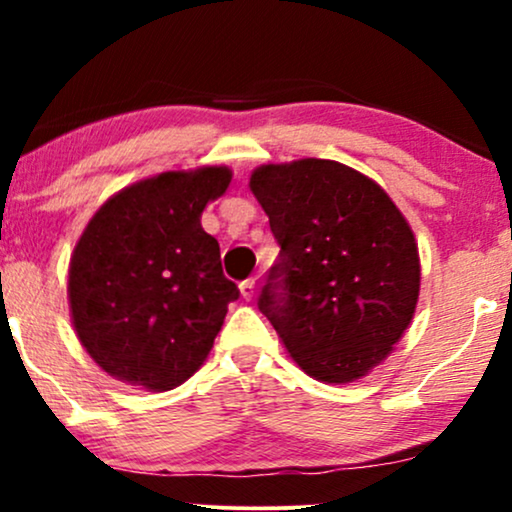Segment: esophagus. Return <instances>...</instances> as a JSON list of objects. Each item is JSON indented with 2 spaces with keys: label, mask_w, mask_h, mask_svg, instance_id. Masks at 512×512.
<instances>
[{
  "label": "esophagus",
  "mask_w": 512,
  "mask_h": 512,
  "mask_svg": "<svg viewBox=\"0 0 512 512\" xmlns=\"http://www.w3.org/2000/svg\"><path fill=\"white\" fill-rule=\"evenodd\" d=\"M240 293H243L245 301H250V298L255 296V279H245V281H240Z\"/></svg>",
  "instance_id": "34e87169"
}]
</instances>
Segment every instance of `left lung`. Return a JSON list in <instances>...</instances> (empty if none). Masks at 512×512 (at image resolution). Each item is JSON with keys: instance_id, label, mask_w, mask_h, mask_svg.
<instances>
[{"instance_id": "obj_1", "label": "left lung", "mask_w": 512, "mask_h": 512, "mask_svg": "<svg viewBox=\"0 0 512 512\" xmlns=\"http://www.w3.org/2000/svg\"><path fill=\"white\" fill-rule=\"evenodd\" d=\"M250 190L281 248L257 308L308 375L322 383L366 375L419 301L409 223L373 180L325 158L257 168Z\"/></svg>"}]
</instances>
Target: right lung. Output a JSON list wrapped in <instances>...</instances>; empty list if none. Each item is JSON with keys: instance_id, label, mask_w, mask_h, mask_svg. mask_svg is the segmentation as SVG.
<instances>
[{"instance_id": "obj_1", "label": "right lung", "mask_w": 512, "mask_h": 512, "mask_svg": "<svg viewBox=\"0 0 512 512\" xmlns=\"http://www.w3.org/2000/svg\"><path fill=\"white\" fill-rule=\"evenodd\" d=\"M228 182V168L161 173L117 192L88 221L69 303L81 344L113 378L166 392L209 356L240 291L199 219Z\"/></svg>"}]
</instances>
